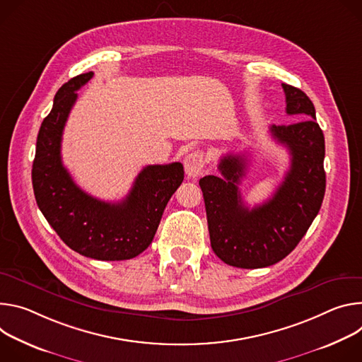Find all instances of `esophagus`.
<instances>
[{
    "label": "esophagus",
    "mask_w": 362,
    "mask_h": 362,
    "mask_svg": "<svg viewBox=\"0 0 362 362\" xmlns=\"http://www.w3.org/2000/svg\"><path fill=\"white\" fill-rule=\"evenodd\" d=\"M204 155L203 152H192L189 155L185 156L184 159V168H185V174L189 177V178H197L198 175H202L203 173V168H204Z\"/></svg>",
    "instance_id": "1"
}]
</instances>
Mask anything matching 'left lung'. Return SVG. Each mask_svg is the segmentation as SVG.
I'll list each match as a JSON object with an SVG mask.
<instances>
[{"label": "left lung", "mask_w": 362, "mask_h": 362, "mask_svg": "<svg viewBox=\"0 0 362 362\" xmlns=\"http://www.w3.org/2000/svg\"><path fill=\"white\" fill-rule=\"evenodd\" d=\"M282 88L286 113L302 120L269 129L291 153L289 171L269 202L253 209L243 204L238 185L247 170L245 155H224L218 164L221 177L199 180L213 252L234 267L259 269L285 259L324 202L325 138L316 122L315 106L300 89L285 83Z\"/></svg>", "instance_id": "8db88e82"}]
</instances>
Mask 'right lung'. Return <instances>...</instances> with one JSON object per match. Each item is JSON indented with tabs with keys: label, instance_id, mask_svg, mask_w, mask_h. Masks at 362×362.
<instances>
[{
	"label": "right lung",
	"instance_id": "obj_1",
	"mask_svg": "<svg viewBox=\"0 0 362 362\" xmlns=\"http://www.w3.org/2000/svg\"><path fill=\"white\" fill-rule=\"evenodd\" d=\"M92 76L78 74L57 90L38 131L33 189L40 211L71 250L96 260H128L152 243L170 198L184 180V168L181 163L145 167L119 203L102 202L74 184L62 163V136L76 90Z\"/></svg>",
	"mask_w": 362,
	"mask_h": 362
}]
</instances>
